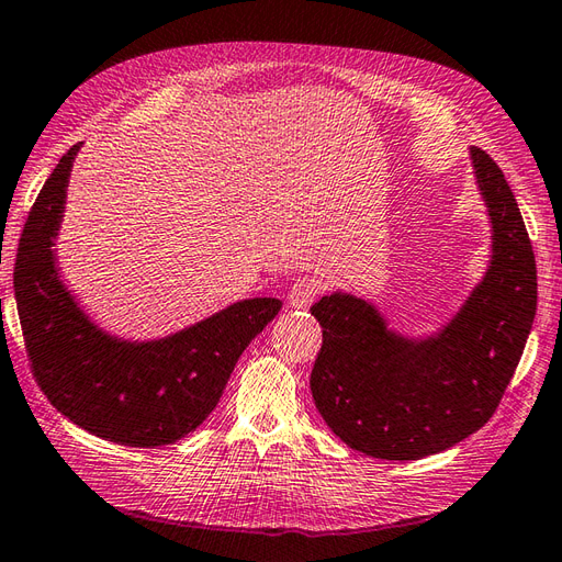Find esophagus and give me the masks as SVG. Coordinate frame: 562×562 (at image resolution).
<instances>
[{
	"label": "esophagus",
	"mask_w": 562,
	"mask_h": 562,
	"mask_svg": "<svg viewBox=\"0 0 562 562\" xmlns=\"http://www.w3.org/2000/svg\"><path fill=\"white\" fill-rule=\"evenodd\" d=\"M323 282L318 278H301L292 284L290 290V306L292 308H308L315 296L321 294Z\"/></svg>",
	"instance_id": "esophagus-1"
}]
</instances>
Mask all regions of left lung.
Returning a JSON list of instances; mask_svg holds the SVG:
<instances>
[{
    "label": "left lung",
    "instance_id": "8db88e82",
    "mask_svg": "<svg viewBox=\"0 0 562 562\" xmlns=\"http://www.w3.org/2000/svg\"><path fill=\"white\" fill-rule=\"evenodd\" d=\"M474 180L492 223L482 280L437 333L408 337L370 301L333 292L311 313L323 349L311 372L315 408L351 449L418 460L451 449L492 418L537 315V263L501 168L472 147Z\"/></svg>",
    "mask_w": 562,
    "mask_h": 562
}]
</instances>
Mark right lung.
<instances>
[{"label":"right lung","instance_id":"obj_1","mask_svg":"<svg viewBox=\"0 0 562 562\" xmlns=\"http://www.w3.org/2000/svg\"><path fill=\"white\" fill-rule=\"evenodd\" d=\"M82 144L56 164L27 213L13 292L33 375L70 423L113 443L154 449L190 435L218 406L241 351L282 308L256 296L158 339H123L99 327L56 266L70 168Z\"/></svg>","mask_w":562,"mask_h":562}]
</instances>
